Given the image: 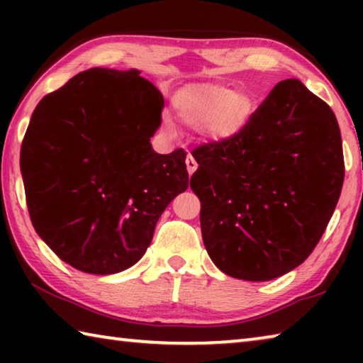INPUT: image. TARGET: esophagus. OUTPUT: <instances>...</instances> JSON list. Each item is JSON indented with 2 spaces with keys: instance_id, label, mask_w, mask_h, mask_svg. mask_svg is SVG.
Segmentation results:
<instances>
[{
  "instance_id": "34e87169",
  "label": "esophagus",
  "mask_w": 363,
  "mask_h": 363,
  "mask_svg": "<svg viewBox=\"0 0 363 363\" xmlns=\"http://www.w3.org/2000/svg\"><path fill=\"white\" fill-rule=\"evenodd\" d=\"M186 167H187V173H189V176H192L194 173H195V169H196V167H199V164H196V162H195V158L190 155H187V158H186Z\"/></svg>"
}]
</instances>
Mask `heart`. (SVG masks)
Segmentation results:
<instances>
[{"instance_id": "b5f03b06", "label": "heart", "mask_w": 363, "mask_h": 363, "mask_svg": "<svg viewBox=\"0 0 363 363\" xmlns=\"http://www.w3.org/2000/svg\"><path fill=\"white\" fill-rule=\"evenodd\" d=\"M176 102L177 116L184 125L219 143L240 136L257 107L247 91H232L220 84L192 86L184 89Z\"/></svg>"}]
</instances>
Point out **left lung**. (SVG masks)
Listing matches in <instances>:
<instances>
[{
  "label": "left lung",
  "instance_id": "1",
  "mask_svg": "<svg viewBox=\"0 0 363 363\" xmlns=\"http://www.w3.org/2000/svg\"><path fill=\"white\" fill-rule=\"evenodd\" d=\"M192 155L201 235L224 274L266 281L309 257L344 181L341 133L327 102L299 79H284L240 136Z\"/></svg>",
  "mask_w": 363,
  "mask_h": 363
}]
</instances>
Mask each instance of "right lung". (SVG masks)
Returning <instances> with one entry per match:
<instances>
[{"mask_svg":"<svg viewBox=\"0 0 363 363\" xmlns=\"http://www.w3.org/2000/svg\"><path fill=\"white\" fill-rule=\"evenodd\" d=\"M139 73H78L43 97L22 140L35 230L82 272L116 274L136 264L164 208L189 187L187 153L152 149L164 101Z\"/></svg>","mask_w":363,"mask_h":363,"instance_id":"1","label":"right lung"}]
</instances>
